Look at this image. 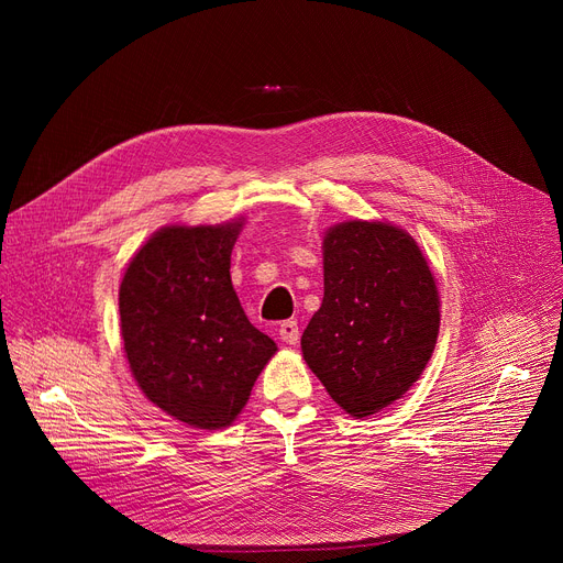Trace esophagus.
<instances>
[{"mask_svg":"<svg viewBox=\"0 0 563 563\" xmlns=\"http://www.w3.org/2000/svg\"><path fill=\"white\" fill-rule=\"evenodd\" d=\"M278 335H280V340L285 342V344H297L299 342V323L294 321V319H287V321H283L280 323V329H278Z\"/></svg>","mask_w":563,"mask_h":563,"instance_id":"1","label":"esophagus"}]
</instances>
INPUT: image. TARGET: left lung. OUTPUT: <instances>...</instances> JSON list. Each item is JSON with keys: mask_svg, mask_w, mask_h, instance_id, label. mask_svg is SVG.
<instances>
[{"mask_svg": "<svg viewBox=\"0 0 563 563\" xmlns=\"http://www.w3.org/2000/svg\"><path fill=\"white\" fill-rule=\"evenodd\" d=\"M323 301L301 338L331 399L363 420L401 399L435 349L440 294L412 236L390 221L323 232Z\"/></svg>", "mask_w": 563, "mask_h": 563, "instance_id": "1", "label": "left lung"}]
</instances>
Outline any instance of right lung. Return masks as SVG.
Here are the masks:
<instances>
[{
    "mask_svg": "<svg viewBox=\"0 0 563 563\" xmlns=\"http://www.w3.org/2000/svg\"><path fill=\"white\" fill-rule=\"evenodd\" d=\"M244 217L170 223L134 253L118 289L125 358L141 393L191 429L230 427L278 351L236 299L230 255Z\"/></svg>",
    "mask_w": 563,
    "mask_h": 563,
    "instance_id": "1",
    "label": "right lung"
}]
</instances>
